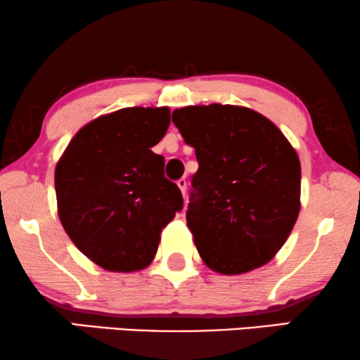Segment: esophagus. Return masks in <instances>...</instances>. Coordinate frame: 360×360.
<instances>
[{"label":"esophagus","instance_id":"34e87169","mask_svg":"<svg viewBox=\"0 0 360 360\" xmlns=\"http://www.w3.org/2000/svg\"><path fill=\"white\" fill-rule=\"evenodd\" d=\"M176 185H179L181 195L185 196V193H186V180H185V179H180L179 181H176Z\"/></svg>","mask_w":360,"mask_h":360}]
</instances>
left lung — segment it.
I'll list each match as a JSON object with an SVG mask.
<instances>
[{
  "instance_id": "left-lung-1",
  "label": "left lung",
  "mask_w": 360,
  "mask_h": 360,
  "mask_svg": "<svg viewBox=\"0 0 360 360\" xmlns=\"http://www.w3.org/2000/svg\"><path fill=\"white\" fill-rule=\"evenodd\" d=\"M172 121L200 164L186 224L201 260L223 275L270 262L302 206L297 150L269 117L245 106H185Z\"/></svg>"
}]
</instances>
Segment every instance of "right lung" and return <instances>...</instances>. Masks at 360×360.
<instances>
[{"instance_id":"1","label":"right lung","mask_w":360,"mask_h":360,"mask_svg":"<svg viewBox=\"0 0 360 360\" xmlns=\"http://www.w3.org/2000/svg\"><path fill=\"white\" fill-rule=\"evenodd\" d=\"M170 110L122 108L82 127L56 165L60 223L83 255L110 272H137L155 257L162 229L184 208L165 159L152 147Z\"/></svg>"}]
</instances>
